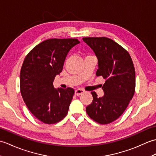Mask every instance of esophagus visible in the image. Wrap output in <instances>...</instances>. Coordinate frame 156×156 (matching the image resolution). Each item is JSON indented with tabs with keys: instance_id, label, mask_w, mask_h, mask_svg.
<instances>
[{
	"instance_id": "esophagus-1",
	"label": "esophagus",
	"mask_w": 156,
	"mask_h": 156,
	"mask_svg": "<svg viewBox=\"0 0 156 156\" xmlns=\"http://www.w3.org/2000/svg\"><path fill=\"white\" fill-rule=\"evenodd\" d=\"M84 92V90H82V89H77V90H75V95L79 96L82 94Z\"/></svg>"
}]
</instances>
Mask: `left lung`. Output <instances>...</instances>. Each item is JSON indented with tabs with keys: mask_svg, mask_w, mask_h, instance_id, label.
<instances>
[{
	"mask_svg": "<svg viewBox=\"0 0 156 156\" xmlns=\"http://www.w3.org/2000/svg\"><path fill=\"white\" fill-rule=\"evenodd\" d=\"M98 61L96 75L102 76L105 95L98 98L91 92L92 102L86 108L88 115L99 124L107 125L121 117L133 98L135 90V70L128 51L105 37H84Z\"/></svg>",
	"mask_w": 156,
	"mask_h": 156,
	"instance_id": "left-lung-1",
	"label": "left lung"
}]
</instances>
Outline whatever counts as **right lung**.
Listing matches in <instances>:
<instances>
[{
  "instance_id": "right-lung-1",
  "label": "right lung",
  "mask_w": 156,
  "mask_h": 156,
  "mask_svg": "<svg viewBox=\"0 0 156 156\" xmlns=\"http://www.w3.org/2000/svg\"><path fill=\"white\" fill-rule=\"evenodd\" d=\"M80 43L78 39H49L26 55L20 73V90L29 110L38 120L54 124L68 114L74 90L54 88L56 75L62 72L66 55Z\"/></svg>"
}]
</instances>
